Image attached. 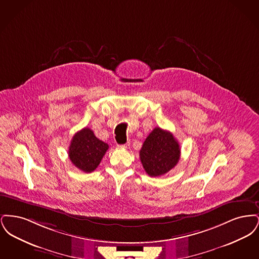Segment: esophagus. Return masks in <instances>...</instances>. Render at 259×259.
<instances>
[{
    "instance_id": "1",
    "label": "esophagus",
    "mask_w": 259,
    "mask_h": 259,
    "mask_svg": "<svg viewBox=\"0 0 259 259\" xmlns=\"http://www.w3.org/2000/svg\"><path fill=\"white\" fill-rule=\"evenodd\" d=\"M129 143H127V144H125V145H121V146H118V148H127L129 147Z\"/></svg>"
}]
</instances>
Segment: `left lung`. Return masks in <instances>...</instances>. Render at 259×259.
<instances>
[{"label": "left lung", "instance_id": "left-lung-1", "mask_svg": "<svg viewBox=\"0 0 259 259\" xmlns=\"http://www.w3.org/2000/svg\"><path fill=\"white\" fill-rule=\"evenodd\" d=\"M181 156V148L171 132L154 128L140 150V159L148 176L159 177L172 170Z\"/></svg>", "mask_w": 259, "mask_h": 259}]
</instances>
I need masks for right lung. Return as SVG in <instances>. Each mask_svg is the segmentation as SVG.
Returning <instances> with one entry per match:
<instances>
[{
    "label": "right lung",
    "instance_id": "1",
    "mask_svg": "<svg viewBox=\"0 0 259 259\" xmlns=\"http://www.w3.org/2000/svg\"><path fill=\"white\" fill-rule=\"evenodd\" d=\"M109 149V145L99 140L89 128L74 134L70 147L69 157L76 168L84 172H93Z\"/></svg>",
    "mask_w": 259,
    "mask_h": 259
}]
</instances>
